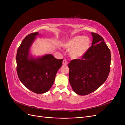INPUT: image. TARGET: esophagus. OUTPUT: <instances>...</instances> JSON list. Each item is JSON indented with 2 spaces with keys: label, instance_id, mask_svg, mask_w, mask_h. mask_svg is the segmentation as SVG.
<instances>
[{
  "label": "esophagus",
  "instance_id": "obj_1",
  "mask_svg": "<svg viewBox=\"0 0 125 125\" xmlns=\"http://www.w3.org/2000/svg\"><path fill=\"white\" fill-rule=\"evenodd\" d=\"M62 64H63V65H67V64H68V62L67 61V60H66V59H64V60H63V62H62Z\"/></svg>",
  "mask_w": 125,
  "mask_h": 125
}]
</instances>
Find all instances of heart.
<instances>
[{
    "mask_svg": "<svg viewBox=\"0 0 125 125\" xmlns=\"http://www.w3.org/2000/svg\"><path fill=\"white\" fill-rule=\"evenodd\" d=\"M91 42L87 37L77 35L64 44L65 48L71 50L70 55L73 58L80 57L88 51Z\"/></svg>",
    "mask_w": 125,
    "mask_h": 125,
    "instance_id": "heart-1",
    "label": "heart"
}]
</instances>
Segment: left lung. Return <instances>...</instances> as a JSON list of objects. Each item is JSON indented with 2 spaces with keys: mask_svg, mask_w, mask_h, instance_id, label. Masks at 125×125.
I'll return each instance as SVG.
<instances>
[{
  "mask_svg": "<svg viewBox=\"0 0 125 125\" xmlns=\"http://www.w3.org/2000/svg\"><path fill=\"white\" fill-rule=\"evenodd\" d=\"M92 46L80 59L72 60L68 64L70 84L74 92L85 95L103 84L110 71L111 51L104 40L92 33Z\"/></svg>",
  "mask_w": 125,
  "mask_h": 125,
  "instance_id": "8db88e82",
  "label": "left lung"
}]
</instances>
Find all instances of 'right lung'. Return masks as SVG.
I'll use <instances>...</instances> for the list:
<instances>
[{
  "instance_id": "right-lung-1",
  "label": "right lung",
  "mask_w": 125,
  "mask_h": 125,
  "mask_svg": "<svg viewBox=\"0 0 125 125\" xmlns=\"http://www.w3.org/2000/svg\"><path fill=\"white\" fill-rule=\"evenodd\" d=\"M38 35V32L31 33L22 41L17 52V72L20 81L29 90L42 94L47 92L53 84L63 59H56L52 55L29 58L30 48Z\"/></svg>"
}]
</instances>
